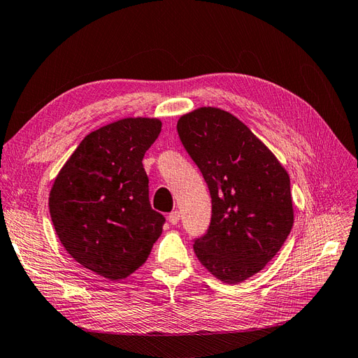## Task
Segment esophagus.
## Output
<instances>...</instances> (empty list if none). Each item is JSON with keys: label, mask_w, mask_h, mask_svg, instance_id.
<instances>
[{"label": "esophagus", "mask_w": 358, "mask_h": 358, "mask_svg": "<svg viewBox=\"0 0 358 358\" xmlns=\"http://www.w3.org/2000/svg\"><path fill=\"white\" fill-rule=\"evenodd\" d=\"M179 220H180V213L178 210H173L171 213H169V222L171 225H176L179 222Z\"/></svg>", "instance_id": "1"}]
</instances>
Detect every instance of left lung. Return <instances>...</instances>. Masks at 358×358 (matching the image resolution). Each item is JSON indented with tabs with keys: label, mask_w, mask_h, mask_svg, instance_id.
Returning a JSON list of instances; mask_svg holds the SVG:
<instances>
[{
	"label": "left lung",
	"mask_w": 358,
	"mask_h": 358,
	"mask_svg": "<svg viewBox=\"0 0 358 358\" xmlns=\"http://www.w3.org/2000/svg\"><path fill=\"white\" fill-rule=\"evenodd\" d=\"M178 133L212 197L209 230L194 252L225 284H239L272 259L292 229L289 176L251 129L218 107L179 117Z\"/></svg>",
	"instance_id": "8db88e82"
}]
</instances>
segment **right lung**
I'll use <instances>...</instances> for the list:
<instances>
[{
    "mask_svg": "<svg viewBox=\"0 0 358 358\" xmlns=\"http://www.w3.org/2000/svg\"><path fill=\"white\" fill-rule=\"evenodd\" d=\"M157 117H124L86 136L49 194L58 239L85 268L125 279L143 266L164 216L150 208L142 159L161 133Z\"/></svg>",
    "mask_w": 358,
    "mask_h": 358,
    "instance_id": "right-lung-1",
    "label": "right lung"
}]
</instances>
